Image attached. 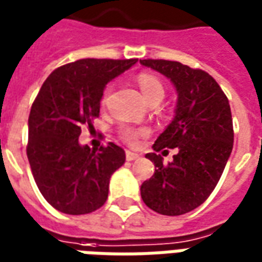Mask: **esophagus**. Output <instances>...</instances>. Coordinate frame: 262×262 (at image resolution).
<instances>
[{
    "label": "esophagus",
    "instance_id": "esophagus-1",
    "mask_svg": "<svg viewBox=\"0 0 262 262\" xmlns=\"http://www.w3.org/2000/svg\"><path fill=\"white\" fill-rule=\"evenodd\" d=\"M139 157H140V156L136 153H133V151H126V160H127V161H135V160H137Z\"/></svg>",
    "mask_w": 262,
    "mask_h": 262
}]
</instances>
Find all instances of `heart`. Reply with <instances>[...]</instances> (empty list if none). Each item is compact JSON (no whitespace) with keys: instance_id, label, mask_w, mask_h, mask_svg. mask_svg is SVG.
Here are the masks:
<instances>
[{"instance_id":"obj_1","label":"heart","mask_w":262,"mask_h":262,"mask_svg":"<svg viewBox=\"0 0 262 262\" xmlns=\"http://www.w3.org/2000/svg\"><path fill=\"white\" fill-rule=\"evenodd\" d=\"M137 84H139V88H140V91H142L143 97L146 98L147 102H150L151 99H157V98L163 99V98H164V86L160 82L159 78L154 77L153 74H148V73H142V74H139L137 75ZM108 94L109 88H106L102 97V103H105V101H106ZM142 133L143 132L136 130V129H133V127H123L122 136H123V139H125L127 143L135 144Z\"/></svg>"}]
</instances>
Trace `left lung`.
Segmentation results:
<instances>
[{
    "label": "left lung",
    "mask_w": 262,
    "mask_h": 262,
    "mask_svg": "<svg viewBox=\"0 0 262 262\" xmlns=\"http://www.w3.org/2000/svg\"><path fill=\"white\" fill-rule=\"evenodd\" d=\"M172 82L176 116L146 154L156 165L154 176L140 187L143 202L167 216L188 213L202 205L223 174L233 148V120L229 99L212 75L170 60H140ZM177 148L165 166L157 153ZM166 151V150H165Z\"/></svg>",
    "instance_id": "1"
}]
</instances>
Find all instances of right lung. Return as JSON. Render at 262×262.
Returning <instances> with one entry per match:
<instances>
[{"mask_svg":"<svg viewBox=\"0 0 262 262\" xmlns=\"http://www.w3.org/2000/svg\"><path fill=\"white\" fill-rule=\"evenodd\" d=\"M137 59H81L54 70L28 119V160L39 191L67 214L91 213L108 199L109 180L125 164L115 143L94 151L78 142L81 125L99 116L103 90Z\"/></svg>","mask_w":262,"mask_h":262,"instance_id":"1","label":"right lung"}]
</instances>
